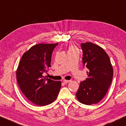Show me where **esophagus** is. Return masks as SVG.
<instances>
[{
    "label": "esophagus",
    "mask_w": 126,
    "mask_h": 126,
    "mask_svg": "<svg viewBox=\"0 0 126 126\" xmlns=\"http://www.w3.org/2000/svg\"><path fill=\"white\" fill-rule=\"evenodd\" d=\"M63 83L66 84V83H67L70 82H71V80H65V79H64V80H63Z\"/></svg>",
    "instance_id": "1"
}]
</instances>
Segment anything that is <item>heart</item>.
Returning a JSON list of instances; mask_svg holds the SVG:
<instances>
[{"mask_svg": "<svg viewBox=\"0 0 126 126\" xmlns=\"http://www.w3.org/2000/svg\"><path fill=\"white\" fill-rule=\"evenodd\" d=\"M78 51V50H77V48L75 47V46L71 45L69 47V49H68V51H67V52H71V51Z\"/></svg>", "mask_w": 126, "mask_h": 126, "instance_id": "obj_1", "label": "heart"}]
</instances>
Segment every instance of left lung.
Wrapping results in <instances>:
<instances>
[{
  "instance_id": "1",
  "label": "left lung",
  "mask_w": 126,
  "mask_h": 126,
  "mask_svg": "<svg viewBox=\"0 0 126 126\" xmlns=\"http://www.w3.org/2000/svg\"><path fill=\"white\" fill-rule=\"evenodd\" d=\"M83 64L88 69L87 78L81 82L76 94L77 100L91 105L101 101L107 93L113 77L109 56L99 46L91 42L81 44Z\"/></svg>"
}]
</instances>
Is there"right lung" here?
Returning a JSON list of instances; mask_svg holds the SVG:
<instances>
[{"label":"right lung","instance_id":"1","mask_svg":"<svg viewBox=\"0 0 126 126\" xmlns=\"http://www.w3.org/2000/svg\"><path fill=\"white\" fill-rule=\"evenodd\" d=\"M58 44L33 46L23 54L17 69V81L21 91L29 101L38 106L55 101L61 88V81L43 75L51 67L52 53Z\"/></svg>","mask_w":126,"mask_h":126}]
</instances>
